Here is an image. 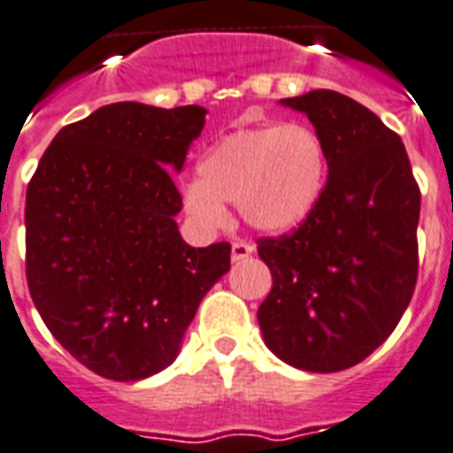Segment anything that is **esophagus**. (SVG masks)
I'll return each mask as SVG.
<instances>
[{
  "label": "esophagus",
  "mask_w": 453,
  "mask_h": 453,
  "mask_svg": "<svg viewBox=\"0 0 453 453\" xmlns=\"http://www.w3.org/2000/svg\"><path fill=\"white\" fill-rule=\"evenodd\" d=\"M253 251H256V246L249 244V242H244V239H237V242H233V260H234V263H237V260L249 258Z\"/></svg>",
  "instance_id": "34e87169"
}]
</instances>
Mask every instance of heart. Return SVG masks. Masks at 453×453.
I'll return each instance as SVG.
<instances>
[{"label":"heart","instance_id":"heart-1","mask_svg":"<svg viewBox=\"0 0 453 453\" xmlns=\"http://www.w3.org/2000/svg\"><path fill=\"white\" fill-rule=\"evenodd\" d=\"M326 174L328 150L310 125L242 127L202 153L197 179L181 188V204L202 227L223 226V202H234L253 230L288 233L310 219L321 200Z\"/></svg>","mask_w":453,"mask_h":453}]
</instances>
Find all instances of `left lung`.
Instances as JSON below:
<instances>
[{"mask_svg":"<svg viewBox=\"0 0 453 453\" xmlns=\"http://www.w3.org/2000/svg\"><path fill=\"white\" fill-rule=\"evenodd\" d=\"M281 104L321 134L328 181L297 230L258 239L272 272L258 323L284 363L340 372L384 344L410 304L421 193L403 139L356 99L311 90Z\"/></svg>","mask_w":453,"mask_h":453,"instance_id":"obj_1","label":"left lung"}]
</instances>
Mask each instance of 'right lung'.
<instances>
[{"mask_svg": "<svg viewBox=\"0 0 453 453\" xmlns=\"http://www.w3.org/2000/svg\"><path fill=\"white\" fill-rule=\"evenodd\" d=\"M207 109L116 102L62 127L25 202L27 286L53 337L95 374L139 381L174 363L230 244L193 249L174 216Z\"/></svg>", "mask_w": 453, "mask_h": 453, "instance_id": "1", "label": "right lung"}]
</instances>
